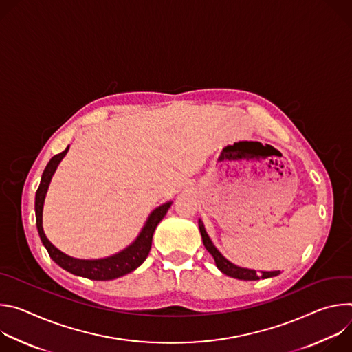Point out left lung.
Wrapping results in <instances>:
<instances>
[{
	"label": "left lung",
	"instance_id": "obj_1",
	"mask_svg": "<svg viewBox=\"0 0 352 352\" xmlns=\"http://www.w3.org/2000/svg\"><path fill=\"white\" fill-rule=\"evenodd\" d=\"M199 230H200V235H202V241H204L205 248L209 250V254L213 256V259L216 262V266L224 274H227L230 277H234V278H238V280H259V278H269V277H274V276L280 274V270H276V272H262V274H261V273H258L256 270H252V269H245V267L235 266L234 263L227 261L219 252V249L213 245L212 239L209 238V235H208V232L205 230V226H204L202 220H199Z\"/></svg>",
	"mask_w": 352,
	"mask_h": 352
}]
</instances>
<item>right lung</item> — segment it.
<instances>
[{"label":"right lung","instance_id":"obj_1","mask_svg":"<svg viewBox=\"0 0 352 352\" xmlns=\"http://www.w3.org/2000/svg\"><path fill=\"white\" fill-rule=\"evenodd\" d=\"M68 148H69V146L64 150L63 153L56 155L52 160L48 162V164L45 166L44 171H43L40 185L36 190L34 212H36V226H37L40 239H41L43 245L45 246L50 258H52L58 266H61L63 269H65L67 272H69L72 274L86 277L90 280H102V281L114 280L121 276H125V274L133 272L135 269H138L146 261V258L150 252V248H152V238H153L155 230H156L157 224L163 220V217L167 214L173 202H167L150 213L147 221L144 223V226H143L140 234L136 236V239L129 246L122 249L121 252H118L113 256L103 258V259H91V261L87 259L86 261V259H75V258L65 255L47 239L44 231H43V205H44V199H45L48 185H50V182H52V178H53L58 164L65 157Z\"/></svg>","mask_w":352,"mask_h":352}]
</instances>
